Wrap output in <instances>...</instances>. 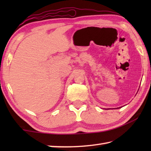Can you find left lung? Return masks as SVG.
Returning a JSON list of instances; mask_svg holds the SVG:
<instances>
[{
    "label": "left lung",
    "mask_w": 151,
    "mask_h": 151,
    "mask_svg": "<svg viewBox=\"0 0 151 151\" xmlns=\"http://www.w3.org/2000/svg\"><path fill=\"white\" fill-rule=\"evenodd\" d=\"M119 108H121V107H119Z\"/></svg>",
    "instance_id": "left-lung-1"
}]
</instances>
